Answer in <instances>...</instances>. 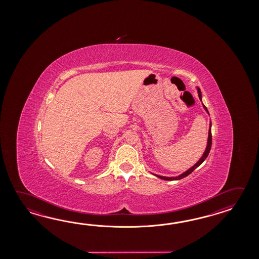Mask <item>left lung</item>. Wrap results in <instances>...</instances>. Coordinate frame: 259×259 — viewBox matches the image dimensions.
Instances as JSON below:
<instances>
[{"label":"left lung","instance_id":"left-lung-1","mask_svg":"<svg viewBox=\"0 0 259 259\" xmlns=\"http://www.w3.org/2000/svg\"><path fill=\"white\" fill-rule=\"evenodd\" d=\"M197 93H198V96L200 100L202 101V94H201V91H200V89L197 87ZM203 107H204V110L207 112V114L209 115V113H208V110H207V108L204 106V104H203ZM211 121L209 123V131H208V138H207V144H206V148L204 150V154L202 155V157L200 158V159L194 164V165L192 166V167H190L188 170L185 171V172H183L182 174L181 175H179V176L177 177H165V176H160V175H156V174H154V176L157 177V178H159V179H162V180H165V181H178V180H182L183 178H185V177H187L188 175H190L192 172H193L196 167H198L199 165H201L203 162H204V160L206 159V157L208 156V154H209L210 149H211V145H212V134H211Z\"/></svg>","mask_w":259,"mask_h":259}]
</instances>
